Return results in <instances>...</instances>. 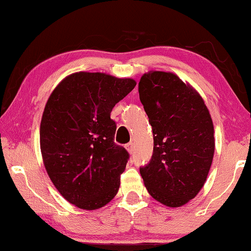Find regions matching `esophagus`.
<instances>
[{
	"mask_svg": "<svg viewBox=\"0 0 251 251\" xmlns=\"http://www.w3.org/2000/svg\"><path fill=\"white\" fill-rule=\"evenodd\" d=\"M126 150L127 151H128V152H129V154H131V152H133L134 151V144L133 143H128V144H126Z\"/></svg>",
	"mask_w": 251,
	"mask_h": 251,
	"instance_id": "esophagus-1",
	"label": "esophagus"
}]
</instances>
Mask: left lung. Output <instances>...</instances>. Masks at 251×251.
I'll use <instances>...</instances> for the list:
<instances>
[{
	"label": "left lung",
	"mask_w": 251,
	"mask_h": 251,
	"mask_svg": "<svg viewBox=\"0 0 251 251\" xmlns=\"http://www.w3.org/2000/svg\"><path fill=\"white\" fill-rule=\"evenodd\" d=\"M150 118L154 151L139 168L148 193L168 207H180L199 193L215 152L214 125L201 96L173 73L150 72L138 84Z\"/></svg>",
	"instance_id": "1"
}]
</instances>
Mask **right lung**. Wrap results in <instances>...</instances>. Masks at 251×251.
<instances>
[{"label":"right lung","mask_w":251,"mask_h":251,"mask_svg":"<svg viewBox=\"0 0 251 251\" xmlns=\"http://www.w3.org/2000/svg\"><path fill=\"white\" fill-rule=\"evenodd\" d=\"M135 86L131 78L78 72L63 79L45 105L40 143L46 172L76 207L99 209L118 192L129 154L114 142L110 112Z\"/></svg>","instance_id":"obj_1"}]
</instances>
